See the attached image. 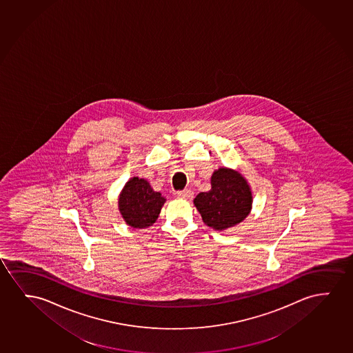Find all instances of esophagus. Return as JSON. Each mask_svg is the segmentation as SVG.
<instances>
[{
  "label": "esophagus",
  "mask_w": 353,
  "mask_h": 353,
  "mask_svg": "<svg viewBox=\"0 0 353 353\" xmlns=\"http://www.w3.org/2000/svg\"><path fill=\"white\" fill-rule=\"evenodd\" d=\"M176 196L179 197V199H192V197H194V192L191 191V190H183V191H179L178 194H176Z\"/></svg>",
  "instance_id": "obj_1"
}]
</instances>
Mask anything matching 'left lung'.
Returning a JSON list of instances; mask_svg holds the SVG:
<instances>
[{
    "mask_svg": "<svg viewBox=\"0 0 353 353\" xmlns=\"http://www.w3.org/2000/svg\"><path fill=\"white\" fill-rule=\"evenodd\" d=\"M212 189L201 192L194 199L203 223L223 231L242 223L253 207L250 185L236 169L220 167L210 178Z\"/></svg>",
    "mask_w": 353,
    "mask_h": 353,
    "instance_id": "obj_1",
    "label": "left lung"
}]
</instances>
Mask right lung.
Masks as SVG:
<instances>
[{
  "instance_id": "obj_1",
  "label": "right lung",
  "mask_w": 353,
  "mask_h": 353,
  "mask_svg": "<svg viewBox=\"0 0 353 353\" xmlns=\"http://www.w3.org/2000/svg\"><path fill=\"white\" fill-rule=\"evenodd\" d=\"M165 199L151 188L148 180L130 178L119 196V210L133 229H146L156 223Z\"/></svg>"
}]
</instances>
